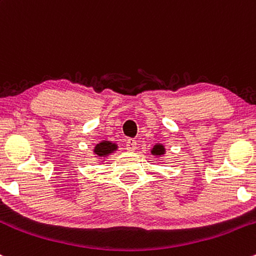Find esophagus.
<instances>
[{
	"mask_svg": "<svg viewBox=\"0 0 256 256\" xmlns=\"http://www.w3.org/2000/svg\"><path fill=\"white\" fill-rule=\"evenodd\" d=\"M126 150H128V152H134L137 148V141L135 138H128L126 140Z\"/></svg>",
	"mask_w": 256,
	"mask_h": 256,
	"instance_id": "1",
	"label": "esophagus"
}]
</instances>
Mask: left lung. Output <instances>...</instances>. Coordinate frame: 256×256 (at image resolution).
Masks as SVG:
<instances>
[{"label":"left lung","mask_w":256,"mask_h":256,"mask_svg":"<svg viewBox=\"0 0 256 256\" xmlns=\"http://www.w3.org/2000/svg\"><path fill=\"white\" fill-rule=\"evenodd\" d=\"M152 152H153V154H157V156L163 154L164 147L162 146V144H157V146H154V148H153Z\"/></svg>","instance_id":"8db88e82"}]
</instances>
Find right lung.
<instances>
[{
    "mask_svg": "<svg viewBox=\"0 0 256 256\" xmlns=\"http://www.w3.org/2000/svg\"><path fill=\"white\" fill-rule=\"evenodd\" d=\"M115 148H116V144H110V142L108 141H104V142H100L99 144H96L94 152H96V154L99 156V157H106V154H109V153H112V150H115Z\"/></svg>",
    "mask_w": 256,
    "mask_h": 256,
    "instance_id": "1",
    "label": "right lung"
}]
</instances>
